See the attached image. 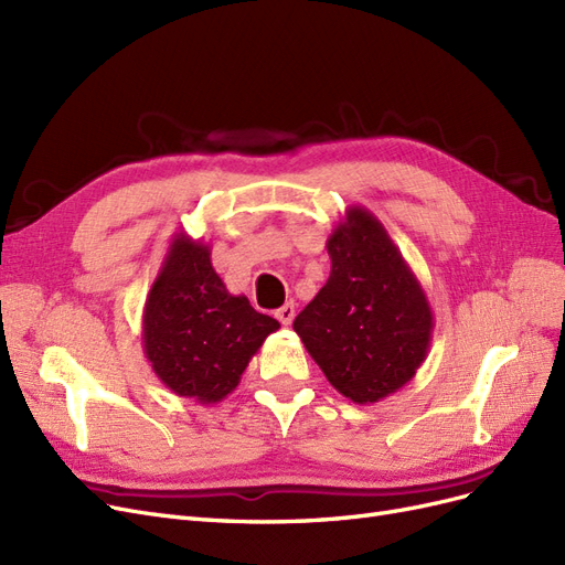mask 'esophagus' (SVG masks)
<instances>
[{
    "instance_id": "1",
    "label": "esophagus",
    "mask_w": 565,
    "mask_h": 565,
    "mask_svg": "<svg viewBox=\"0 0 565 565\" xmlns=\"http://www.w3.org/2000/svg\"><path fill=\"white\" fill-rule=\"evenodd\" d=\"M276 318L282 322V324H289L295 320V303H285L282 309L276 311Z\"/></svg>"
}]
</instances>
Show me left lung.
Returning <instances> with one entry per match:
<instances>
[{
    "instance_id": "1",
    "label": "left lung",
    "mask_w": 565,
    "mask_h": 565,
    "mask_svg": "<svg viewBox=\"0 0 565 565\" xmlns=\"http://www.w3.org/2000/svg\"><path fill=\"white\" fill-rule=\"evenodd\" d=\"M332 270L295 318L328 382L353 403H377L415 377L431 347L434 311L382 221L351 204L328 237Z\"/></svg>"
}]
</instances>
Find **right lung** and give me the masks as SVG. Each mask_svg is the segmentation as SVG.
Here are the masks:
<instances>
[{"mask_svg": "<svg viewBox=\"0 0 565 565\" xmlns=\"http://www.w3.org/2000/svg\"><path fill=\"white\" fill-rule=\"evenodd\" d=\"M212 249L177 233L143 306V351L158 380L200 405L224 401L280 322L231 295Z\"/></svg>", "mask_w": 565, "mask_h": 565, "instance_id": "obj_1", "label": "right lung"}]
</instances>
